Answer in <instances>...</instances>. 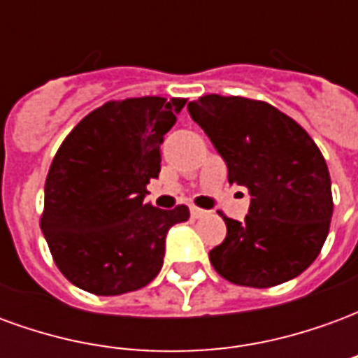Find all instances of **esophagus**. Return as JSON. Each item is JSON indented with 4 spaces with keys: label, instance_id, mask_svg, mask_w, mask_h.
Wrapping results in <instances>:
<instances>
[{
    "label": "esophagus",
    "instance_id": "obj_1",
    "mask_svg": "<svg viewBox=\"0 0 358 358\" xmlns=\"http://www.w3.org/2000/svg\"><path fill=\"white\" fill-rule=\"evenodd\" d=\"M189 213H192V218H201L207 215V210L199 209V207H195V205H192V207H189Z\"/></svg>",
    "mask_w": 358,
    "mask_h": 358
}]
</instances>
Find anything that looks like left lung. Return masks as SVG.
<instances>
[{"instance_id": "1", "label": "left lung", "mask_w": 358, "mask_h": 358, "mask_svg": "<svg viewBox=\"0 0 358 358\" xmlns=\"http://www.w3.org/2000/svg\"><path fill=\"white\" fill-rule=\"evenodd\" d=\"M228 166V182L251 195L243 222L224 215V241L209 259L228 282L272 287L299 276L330 230V172L313 138L270 103L209 94L187 103Z\"/></svg>"}]
</instances>
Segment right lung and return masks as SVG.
Listing matches in <instances>:
<instances>
[{
    "label": "right lung",
    "instance_id": "obj_1",
    "mask_svg": "<svg viewBox=\"0 0 358 358\" xmlns=\"http://www.w3.org/2000/svg\"><path fill=\"white\" fill-rule=\"evenodd\" d=\"M186 99L107 101L82 118L53 157L40 226L63 276L84 292L122 295L163 266L171 226L189 209L143 201L161 172V143Z\"/></svg>",
    "mask_w": 358,
    "mask_h": 358
}]
</instances>
